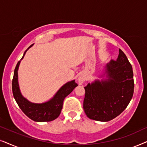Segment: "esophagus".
Instances as JSON below:
<instances>
[{"mask_svg":"<svg viewBox=\"0 0 147 147\" xmlns=\"http://www.w3.org/2000/svg\"><path fill=\"white\" fill-rule=\"evenodd\" d=\"M85 76H83V75H81L80 76V77H79V84H83L84 82H85Z\"/></svg>","mask_w":147,"mask_h":147,"instance_id":"1","label":"esophagus"}]
</instances>
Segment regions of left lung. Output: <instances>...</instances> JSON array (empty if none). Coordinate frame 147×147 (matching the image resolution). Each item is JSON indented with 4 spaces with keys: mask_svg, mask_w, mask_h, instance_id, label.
<instances>
[{
    "mask_svg": "<svg viewBox=\"0 0 147 147\" xmlns=\"http://www.w3.org/2000/svg\"><path fill=\"white\" fill-rule=\"evenodd\" d=\"M116 60L107 64L109 79L85 86L83 109L91 120L108 122L119 116L128 106L134 93V83L131 64L119 50Z\"/></svg>",
    "mask_w": 147,
    "mask_h": 147,
    "instance_id": "left-lung-1",
    "label": "left lung"
}]
</instances>
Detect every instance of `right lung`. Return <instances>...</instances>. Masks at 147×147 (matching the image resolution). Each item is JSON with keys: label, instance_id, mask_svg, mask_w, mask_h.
<instances>
[{"label": "right lung", "instance_id": "obj_1", "mask_svg": "<svg viewBox=\"0 0 147 147\" xmlns=\"http://www.w3.org/2000/svg\"><path fill=\"white\" fill-rule=\"evenodd\" d=\"M31 46H32V45L29 46L27 50ZM27 50H25L22 58L17 62L16 67L15 68L14 75L12 81L13 96L20 109L31 120L40 122H50L55 120L59 116L62 109L64 98L69 95L78 85L75 81L66 83L56 93L54 98L46 103L39 104V103L29 102L21 95L20 93L18 85V75H17L19 64L21 60L24 57Z\"/></svg>", "mask_w": 147, "mask_h": 147}]
</instances>
